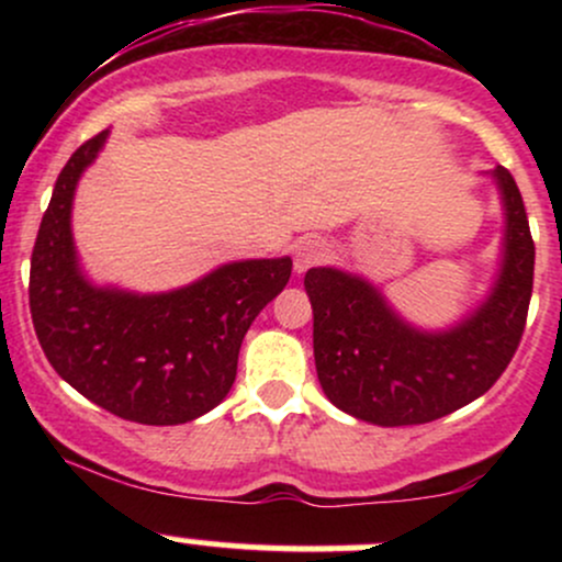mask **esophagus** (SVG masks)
<instances>
[{
  "label": "esophagus",
  "mask_w": 562,
  "mask_h": 562,
  "mask_svg": "<svg viewBox=\"0 0 562 562\" xmlns=\"http://www.w3.org/2000/svg\"><path fill=\"white\" fill-rule=\"evenodd\" d=\"M327 254H330V248H327V243L322 240V237H317V235L303 237V240L295 243V256H293L295 272L303 274L306 269L317 267V263L327 259Z\"/></svg>",
  "instance_id": "esophagus-1"
}]
</instances>
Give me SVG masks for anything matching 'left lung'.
<instances>
[{
  "label": "left lung",
  "mask_w": 562,
  "mask_h": 562,
  "mask_svg": "<svg viewBox=\"0 0 562 562\" xmlns=\"http://www.w3.org/2000/svg\"><path fill=\"white\" fill-rule=\"evenodd\" d=\"M505 205L502 267L492 293L449 330L398 317L364 277L314 267L303 277L314 308V362L325 396L357 420L396 428L451 415L507 370L526 327L533 240L518 184L492 171Z\"/></svg>",
  "instance_id": "1"
}]
</instances>
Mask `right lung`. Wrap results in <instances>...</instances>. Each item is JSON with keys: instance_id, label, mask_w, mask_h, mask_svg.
I'll use <instances>...</instances> for the list:
<instances>
[{"instance_id": "obj_1", "label": "right lung", "mask_w": 562, "mask_h": 562, "mask_svg": "<svg viewBox=\"0 0 562 562\" xmlns=\"http://www.w3.org/2000/svg\"><path fill=\"white\" fill-rule=\"evenodd\" d=\"M108 132L83 142L57 177L31 254L29 303L44 357L115 417L179 425L227 396L250 322L288 285L293 261H232L169 293L97 288L76 256L70 209Z\"/></svg>"}]
</instances>
